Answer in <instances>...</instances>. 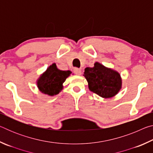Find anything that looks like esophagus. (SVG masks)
Returning a JSON list of instances; mask_svg holds the SVG:
<instances>
[{
	"label": "esophagus",
	"instance_id": "esophagus-1",
	"mask_svg": "<svg viewBox=\"0 0 153 153\" xmlns=\"http://www.w3.org/2000/svg\"><path fill=\"white\" fill-rule=\"evenodd\" d=\"M74 72L75 74L78 75V76H80V75H82V70L80 69H79V68H74Z\"/></svg>",
	"mask_w": 153,
	"mask_h": 153
}]
</instances>
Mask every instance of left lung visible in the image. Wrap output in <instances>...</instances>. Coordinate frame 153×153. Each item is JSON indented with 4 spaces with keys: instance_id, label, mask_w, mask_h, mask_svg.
<instances>
[{
    "instance_id": "8db88e82",
    "label": "left lung",
    "mask_w": 153,
    "mask_h": 153,
    "mask_svg": "<svg viewBox=\"0 0 153 153\" xmlns=\"http://www.w3.org/2000/svg\"><path fill=\"white\" fill-rule=\"evenodd\" d=\"M84 76L90 91L102 98L115 97L122 86V79L120 73L98 62L94 63L93 67H86Z\"/></svg>"
}]
</instances>
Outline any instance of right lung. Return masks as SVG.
<instances>
[{"instance_id": "add662e5", "label": "right lung", "mask_w": 153, "mask_h": 153, "mask_svg": "<svg viewBox=\"0 0 153 153\" xmlns=\"http://www.w3.org/2000/svg\"><path fill=\"white\" fill-rule=\"evenodd\" d=\"M71 71L59 69L56 63H53L37 79V87L45 94L53 97L58 94L63 88V84Z\"/></svg>"}]
</instances>
